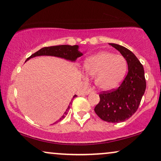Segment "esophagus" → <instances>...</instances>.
I'll use <instances>...</instances> for the list:
<instances>
[{
	"label": "esophagus",
	"instance_id": "esophagus-1",
	"mask_svg": "<svg viewBox=\"0 0 161 161\" xmlns=\"http://www.w3.org/2000/svg\"><path fill=\"white\" fill-rule=\"evenodd\" d=\"M93 92H95V91L93 90V88H89L88 90H87V93H93Z\"/></svg>",
	"mask_w": 161,
	"mask_h": 161
}]
</instances>
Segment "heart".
I'll use <instances>...</instances> for the list:
<instances>
[{"label": "heart", "instance_id": "1", "mask_svg": "<svg viewBox=\"0 0 161 161\" xmlns=\"http://www.w3.org/2000/svg\"><path fill=\"white\" fill-rule=\"evenodd\" d=\"M85 73L94 77L97 87L103 91H111L119 86L127 70V61L121 55L102 51L89 57L85 61Z\"/></svg>", "mask_w": 161, "mask_h": 161}]
</instances>
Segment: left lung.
<instances>
[{"mask_svg":"<svg viewBox=\"0 0 161 161\" xmlns=\"http://www.w3.org/2000/svg\"><path fill=\"white\" fill-rule=\"evenodd\" d=\"M120 52L128 63L129 71L117 88L99 93L94 111L103 120L121 123L129 119L139 107L146 87L144 69L135 55L119 44H110Z\"/></svg>","mask_w":161,"mask_h":161,"instance_id":"8db88e82","label":"left lung"}]
</instances>
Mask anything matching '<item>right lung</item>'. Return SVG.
Here are the masks:
<instances>
[{
    "mask_svg": "<svg viewBox=\"0 0 161 161\" xmlns=\"http://www.w3.org/2000/svg\"><path fill=\"white\" fill-rule=\"evenodd\" d=\"M82 53H80L78 51V46L77 45H58V46H51V47H45L42 48L41 50H38L35 53L32 54L29 58H27L28 60L32 57L38 56H54L57 57H61V58H66V59L70 61H75L76 58L82 56ZM76 97V95H74L73 99H74ZM72 99V100H73ZM71 104V103H70ZM70 108V106H68V110ZM68 110L66 112H64V115L60 118L57 122H59L62 119L65 117V116L68 114Z\"/></svg>",
    "mask_w": 161,
    "mask_h": 161,
    "instance_id": "right-lung-1",
    "label": "right lung"
}]
</instances>
